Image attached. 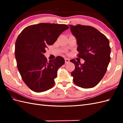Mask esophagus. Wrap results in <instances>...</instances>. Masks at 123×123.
<instances>
[{"label":"esophagus","instance_id":"1","mask_svg":"<svg viewBox=\"0 0 123 123\" xmlns=\"http://www.w3.org/2000/svg\"><path fill=\"white\" fill-rule=\"evenodd\" d=\"M70 62V60L68 58H66L65 59V63H66V64H67L68 63Z\"/></svg>","mask_w":123,"mask_h":123}]
</instances>
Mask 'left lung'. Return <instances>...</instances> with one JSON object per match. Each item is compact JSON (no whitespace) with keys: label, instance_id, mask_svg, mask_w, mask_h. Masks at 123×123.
<instances>
[{"label":"left lung","instance_id":"obj_1","mask_svg":"<svg viewBox=\"0 0 123 123\" xmlns=\"http://www.w3.org/2000/svg\"><path fill=\"white\" fill-rule=\"evenodd\" d=\"M69 26L77 40L78 57L85 60L83 64L74 59L70 61L75 65L71 72L73 81L80 87L93 88L103 79L110 62L109 40L93 27L80 24Z\"/></svg>","mask_w":123,"mask_h":123}]
</instances>
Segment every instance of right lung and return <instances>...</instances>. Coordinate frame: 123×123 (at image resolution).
I'll use <instances>...</instances> for the list:
<instances>
[{
	"label": "right lung",
	"mask_w": 123,
	"mask_h": 123,
	"mask_svg": "<svg viewBox=\"0 0 123 123\" xmlns=\"http://www.w3.org/2000/svg\"><path fill=\"white\" fill-rule=\"evenodd\" d=\"M68 28L65 24L40 23L28 26L18 35L15 49L17 67L23 80L31 90L41 92L54 86L57 70L64 64V59L57 56L48 62L44 54L47 46L53 45Z\"/></svg>",
	"instance_id": "right-lung-1"
}]
</instances>
